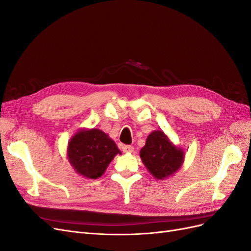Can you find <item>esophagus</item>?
I'll list each match as a JSON object with an SVG mask.
<instances>
[{
  "mask_svg": "<svg viewBox=\"0 0 251 251\" xmlns=\"http://www.w3.org/2000/svg\"><path fill=\"white\" fill-rule=\"evenodd\" d=\"M121 149H123L125 153H132L134 151V148L132 146H126V144H124V146L121 147Z\"/></svg>",
  "mask_w": 251,
  "mask_h": 251,
  "instance_id": "34e87169",
  "label": "esophagus"
}]
</instances>
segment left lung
<instances>
[{"mask_svg": "<svg viewBox=\"0 0 251 251\" xmlns=\"http://www.w3.org/2000/svg\"><path fill=\"white\" fill-rule=\"evenodd\" d=\"M143 164L156 179H164L177 172L183 163L184 153L169 140L162 131H154L140 151Z\"/></svg>", "mask_w": 251, "mask_h": 251, "instance_id": "8db88e82", "label": "left lung"}]
</instances>
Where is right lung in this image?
Returning <instances> with one entry per match:
<instances>
[{
    "label": "right lung",
    "instance_id": "add662e5",
    "mask_svg": "<svg viewBox=\"0 0 251 251\" xmlns=\"http://www.w3.org/2000/svg\"><path fill=\"white\" fill-rule=\"evenodd\" d=\"M117 154H120V151L115 142L97 128L79 131L68 144V158L71 165L81 176L89 179L100 178Z\"/></svg>",
    "mask_w": 251,
    "mask_h": 251
}]
</instances>
